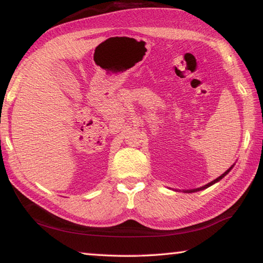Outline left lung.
<instances>
[{
    "label": "left lung",
    "instance_id": "8db88e82",
    "mask_svg": "<svg viewBox=\"0 0 263 263\" xmlns=\"http://www.w3.org/2000/svg\"><path fill=\"white\" fill-rule=\"evenodd\" d=\"M234 167V163L232 164V166H231L228 171H226L224 174H221L219 177H217L216 180H213V181H211V182H209L208 184H205V185H203V186H199V188H196V189H188V190H182L183 191V193H188V194H190V193H196V191H201V190H204V189H206V188H209V186H211V185H213L215 183H217V182H219L222 177H225L226 175L229 174V173L231 172V169H232ZM173 190H175V191H181V190H177V189H173Z\"/></svg>",
    "mask_w": 263,
    "mask_h": 263
}]
</instances>
